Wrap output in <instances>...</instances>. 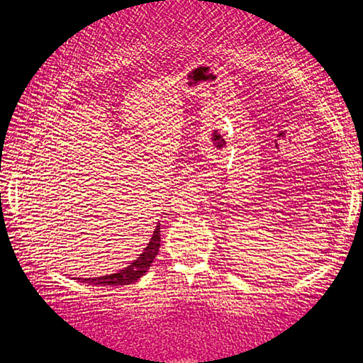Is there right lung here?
Masks as SVG:
<instances>
[{
	"instance_id": "1",
	"label": "right lung",
	"mask_w": 363,
	"mask_h": 363,
	"mask_svg": "<svg viewBox=\"0 0 363 363\" xmlns=\"http://www.w3.org/2000/svg\"><path fill=\"white\" fill-rule=\"evenodd\" d=\"M161 225H156L155 232H152V237L147 243V247L145 248L138 259L128 264V268L120 269L118 273L113 274H106V277H99V278H85L84 281L90 283V284H96V286H123V284H131L140 279L143 274H145L147 269H150L152 259L156 258L157 252H160V245H161ZM80 279V278H79Z\"/></svg>"
}]
</instances>
